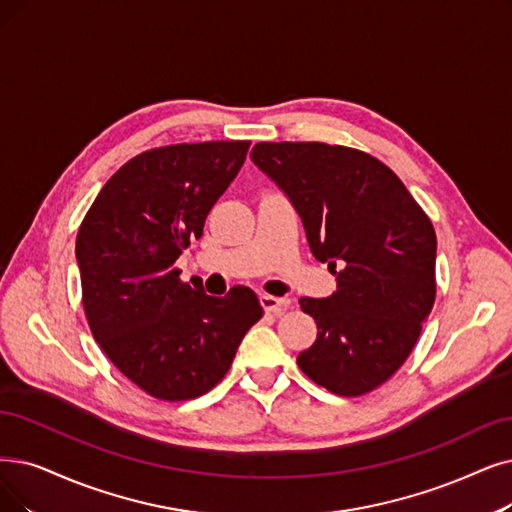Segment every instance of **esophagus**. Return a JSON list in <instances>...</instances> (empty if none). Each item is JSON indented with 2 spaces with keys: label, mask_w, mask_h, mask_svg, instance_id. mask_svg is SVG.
<instances>
[{
  "label": "esophagus",
  "mask_w": 512,
  "mask_h": 512,
  "mask_svg": "<svg viewBox=\"0 0 512 512\" xmlns=\"http://www.w3.org/2000/svg\"><path fill=\"white\" fill-rule=\"evenodd\" d=\"M260 304H262V309L267 311V313L283 315L285 311H288V306L292 304V300H290V298H277V296L262 294V296H260Z\"/></svg>",
  "instance_id": "1"
}]
</instances>
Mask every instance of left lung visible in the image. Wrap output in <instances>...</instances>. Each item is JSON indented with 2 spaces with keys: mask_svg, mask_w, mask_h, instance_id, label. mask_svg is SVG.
Instances as JSON below:
<instances>
[{
  "mask_svg": "<svg viewBox=\"0 0 512 512\" xmlns=\"http://www.w3.org/2000/svg\"><path fill=\"white\" fill-rule=\"evenodd\" d=\"M252 161L288 195L317 260L338 290L300 298L317 340L300 370L342 397H359L410 357L435 304L433 222L382 161L325 142H258Z\"/></svg>",
  "mask_w": 512,
  "mask_h": 512,
  "instance_id": "1",
  "label": "left lung"
}]
</instances>
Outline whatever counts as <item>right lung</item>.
Returning <instances> with one entry per match:
<instances>
[{"mask_svg":"<svg viewBox=\"0 0 512 512\" xmlns=\"http://www.w3.org/2000/svg\"><path fill=\"white\" fill-rule=\"evenodd\" d=\"M248 149L250 140H212L140 153L107 180L79 227L75 256L92 336L155 399L208 393L262 317L250 288L208 296L174 267Z\"/></svg>","mask_w":512,"mask_h":512,"instance_id":"1","label":"right lung"}]
</instances>
